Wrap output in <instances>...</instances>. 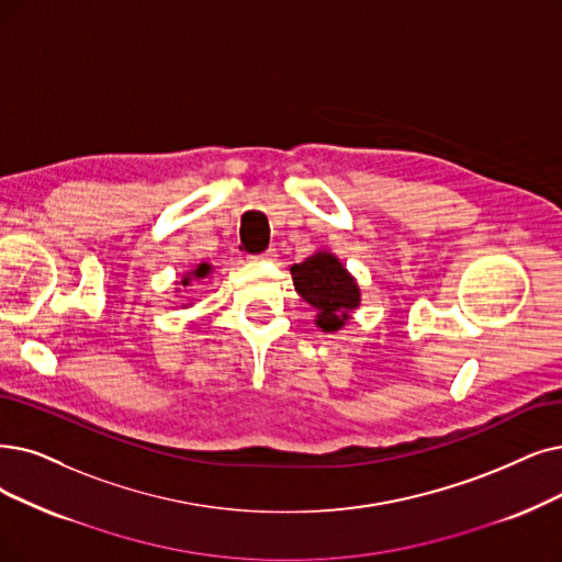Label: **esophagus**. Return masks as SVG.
Here are the masks:
<instances>
[{"label":"esophagus","mask_w":562,"mask_h":562,"mask_svg":"<svg viewBox=\"0 0 562 562\" xmlns=\"http://www.w3.org/2000/svg\"><path fill=\"white\" fill-rule=\"evenodd\" d=\"M258 260H272V258H277V251L274 249H267L265 254H260V256H256Z\"/></svg>","instance_id":"1"}]
</instances>
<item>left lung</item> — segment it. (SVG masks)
I'll return each mask as SVG.
<instances>
[{
    "instance_id": "1",
    "label": "left lung",
    "mask_w": 562,
    "mask_h": 562,
    "mask_svg": "<svg viewBox=\"0 0 562 562\" xmlns=\"http://www.w3.org/2000/svg\"><path fill=\"white\" fill-rule=\"evenodd\" d=\"M297 295L316 308V327L339 331L362 302V293L346 265L331 251H316L290 267Z\"/></svg>"
}]
</instances>
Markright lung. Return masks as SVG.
I'll use <instances>...</instances> for the list:
<instances>
[{"label":"right lung","mask_w":562,"mask_h":562,"mask_svg":"<svg viewBox=\"0 0 562 562\" xmlns=\"http://www.w3.org/2000/svg\"><path fill=\"white\" fill-rule=\"evenodd\" d=\"M212 269H214V267H212L210 262H200V265H195V267L191 269V272H187L182 279H179L175 285H182V288H187V290H189L191 285H193V288H195V285H203V281L210 279ZM182 288H177V293H182ZM187 306H191V302L184 304V308H187Z\"/></svg>","instance_id":"add662e5"}]
</instances>
